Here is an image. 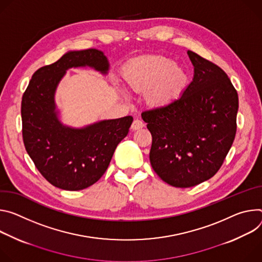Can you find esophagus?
<instances>
[{
    "instance_id": "1",
    "label": "esophagus",
    "mask_w": 262,
    "mask_h": 262,
    "mask_svg": "<svg viewBox=\"0 0 262 262\" xmlns=\"http://www.w3.org/2000/svg\"><path fill=\"white\" fill-rule=\"evenodd\" d=\"M143 126H144V124H143L142 121H140V120H134L133 123H132V125H131V129L135 131V130H139V129L143 128Z\"/></svg>"
}]
</instances>
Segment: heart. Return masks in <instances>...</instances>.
I'll use <instances>...</instances> for the list:
<instances>
[{
    "instance_id": "obj_1",
    "label": "heart",
    "mask_w": 262,
    "mask_h": 262,
    "mask_svg": "<svg viewBox=\"0 0 262 262\" xmlns=\"http://www.w3.org/2000/svg\"><path fill=\"white\" fill-rule=\"evenodd\" d=\"M186 81L184 71L168 58L152 56L132 63L125 82L134 93L147 92L146 99L153 106L167 104L182 90Z\"/></svg>"
}]
</instances>
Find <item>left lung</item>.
I'll list each match as a JSON object with an SVG mask.
<instances>
[{
  "instance_id": "8db88e82",
  "label": "left lung",
  "mask_w": 262,
  "mask_h": 262,
  "mask_svg": "<svg viewBox=\"0 0 262 262\" xmlns=\"http://www.w3.org/2000/svg\"><path fill=\"white\" fill-rule=\"evenodd\" d=\"M193 79L181 97L141 113L152 134L150 162L175 187H191L213 177L234 141L238 95L227 74L187 51Z\"/></svg>"
}]
</instances>
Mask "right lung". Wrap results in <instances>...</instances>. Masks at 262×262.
Masks as SVG:
<instances>
[{
  "instance_id": "obj_1",
  "label": "right lung",
  "mask_w": 262,
  "mask_h": 262,
  "mask_svg": "<svg viewBox=\"0 0 262 262\" xmlns=\"http://www.w3.org/2000/svg\"><path fill=\"white\" fill-rule=\"evenodd\" d=\"M89 66L106 74L107 58L96 49L73 51L38 69L21 99L23 140L42 177L55 187L81 190L95 184L106 171L118 144L133 122L130 115L73 129L57 118L54 94L71 68Z\"/></svg>"
}]
</instances>
